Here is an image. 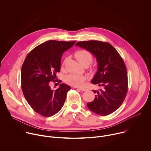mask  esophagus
<instances>
[{"label": "esophagus", "mask_w": 151, "mask_h": 151, "mask_svg": "<svg viewBox=\"0 0 151 151\" xmlns=\"http://www.w3.org/2000/svg\"><path fill=\"white\" fill-rule=\"evenodd\" d=\"M78 89L79 90H81V91H85L87 90V89L85 88H78Z\"/></svg>", "instance_id": "obj_1"}]
</instances>
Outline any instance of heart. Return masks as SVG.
I'll return each mask as SVG.
<instances>
[{
	"instance_id": "1",
	"label": "heart",
	"mask_w": 151,
	"mask_h": 151,
	"mask_svg": "<svg viewBox=\"0 0 151 151\" xmlns=\"http://www.w3.org/2000/svg\"><path fill=\"white\" fill-rule=\"evenodd\" d=\"M75 56L79 63L82 65L90 64L93 60V55L88 51L85 50H81L78 51ZM65 62V61H64ZM86 79L84 75L78 74H70L66 78V82L74 87H81Z\"/></svg>"
}]
</instances>
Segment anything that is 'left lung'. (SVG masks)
<instances>
[{
  "label": "left lung",
  "instance_id": "left-lung-1",
  "mask_svg": "<svg viewBox=\"0 0 151 151\" xmlns=\"http://www.w3.org/2000/svg\"><path fill=\"white\" fill-rule=\"evenodd\" d=\"M76 46L88 51L96 58L97 71L91 83L103 87L100 91H97L94 100L87 104L88 107L101 116L113 113L121 106L127 93V72L122 58L107 42L82 41L77 42Z\"/></svg>",
  "mask_w": 151,
  "mask_h": 151
}]
</instances>
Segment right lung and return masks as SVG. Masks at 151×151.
<instances>
[{
    "instance_id": "obj_1",
    "label": "right lung",
    "mask_w": 151,
    "mask_h": 151,
    "mask_svg": "<svg viewBox=\"0 0 151 151\" xmlns=\"http://www.w3.org/2000/svg\"><path fill=\"white\" fill-rule=\"evenodd\" d=\"M76 41L48 40L35 47L27 55L21 68V88L32 108L46 117L56 114L65 102L70 87L60 84L53 90L50 83L60 72L61 58Z\"/></svg>"
}]
</instances>
